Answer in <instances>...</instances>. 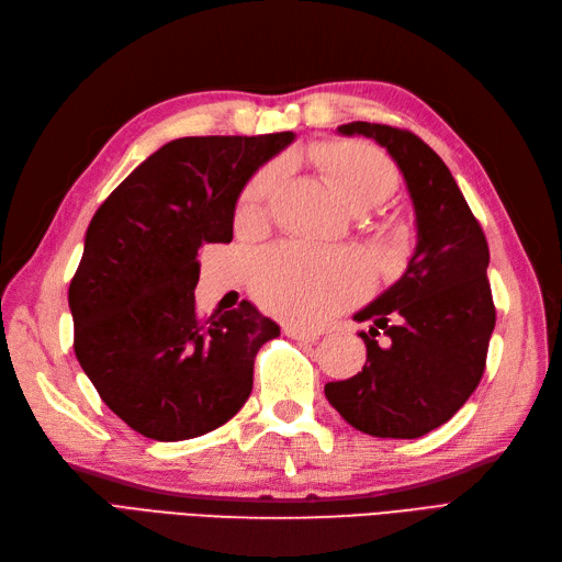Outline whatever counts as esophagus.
<instances>
[{
  "label": "esophagus",
  "instance_id": "34e87169",
  "mask_svg": "<svg viewBox=\"0 0 562 562\" xmlns=\"http://www.w3.org/2000/svg\"><path fill=\"white\" fill-rule=\"evenodd\" d=\"M284 335L292 337V339H301V341H315L321 337V333H315V329H301V327H294V325H286Z\"/></svg>",
  "mask_w": 562,
  "mask_h": 562
}]
</instances>
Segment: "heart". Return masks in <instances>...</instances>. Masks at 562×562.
Returning a JSON list of instances; mask_svg holds the SVG:
<instances>
[{"label": "heart", "mask_w": 562, "mask_h": 562, "mask_svg": "<svg viewBox=\"0 0 562 562\" xmlns=\"http://www.w3.org/2000/svg\"><path fill=\"white\" fill-rule=\"evenodd\" d=\"M308 161L333 184L351 211L380 206L398 187V170L380 149L366 142H321L306 151ZM282 180V166L258 168L237 201L241 223L263 221ZM366 270L351 256L304 247H276L258 256L254 292L270 311L294 321H321L363 292Z\"/></svg>", "instance_id": "b5f03b06"}]
</instances>
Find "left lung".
Returning <instances> with one entry per match:
<instances>
[{"instance_id": "8db88e82", "label": "left lung", "mask_w": 562, "mask_h": 562, "mask_svg": "<svg viewBox=\"0 0 562 562\" xmlns=\"http://www.w3.org/2000/svg\"><path fill=\"white\" fill-rule=\"evenodd\" d=\"M337 131L390 151L413 199L418 247L401 280L353 315L372 321L361 333L368 361L358 375L327 382L325 396L366 435L418 439L449 423L484 375L496 325L488 244L451 170L418 135L366 121Z\"/></svg>"}]
</instances>
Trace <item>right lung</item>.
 Here are the masks:
<instances>
[{
	"label": "right lung",
	"instance_id": "1",
	"mask_svg": "<svg viewBox=\"0 0 562 562\" xmlns=\"http://www.w3.org/2000/svg\"><path fill=\"white\" fill-rule=\"evenodd\" d=\"M292 139H172L90 221L68 286L74 349L104 404L147 439L201 437L247 404L254 358L280 327L249 301L199 318L196 256L233 241L241 187Z\"/></svg>",
	"mask_w": 562,
	"mask_h": 562
}]
</instances>
